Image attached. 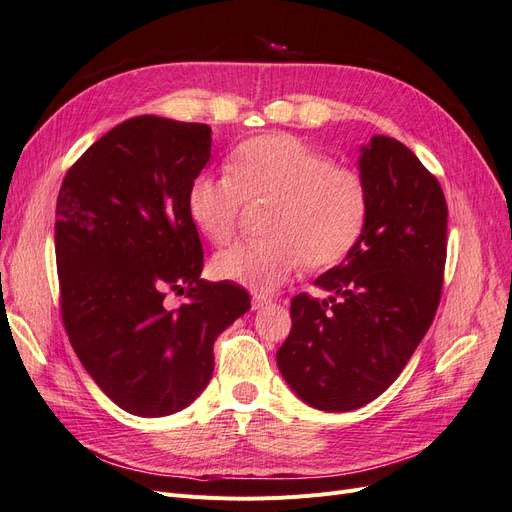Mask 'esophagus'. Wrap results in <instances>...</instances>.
Segmentation results:
<instances>
[{
    "label": "esophagus",
    "mask_w": 512,
    "mask_h": 512,
    "mask_svg": "<svg viewBox=\"0 0 512 512\" xmlns=\"http://www.w3.org/2000/svg\"><path fill=\"white\" fill-rule=\"evenodd\" d=\"M271 301L269 299H265V297H254L252 299V309H262V307H267Z\"/></svg>",
    "instance_id": "esophagus-1"
}]
</instances>
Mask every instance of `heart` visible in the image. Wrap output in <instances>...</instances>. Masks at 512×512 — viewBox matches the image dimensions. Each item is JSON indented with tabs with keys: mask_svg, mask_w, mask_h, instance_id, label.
Here are the masks:
<instances>
[{
	"mask_svg": "<svg viewBox=\"0 0 512 512\" xmlns=\"http://www.w3.org/2000/svg\"><path fill=\"white\" fill-rule=\"evenodd\" d=\"M228 175H200L188 190V213L211 243L235 237L245 205H269L265 239L243 241L213 258L222 280L254 292L284 284L301 262L329 269L359 243L369 190L352 168L288 134H267L241 143L228 158Z\"/></svg>",
	"mask_w": 512,
	"mask_h": 512,
	"instance_id": "b5f03b06",
	"label": "heart"
}]
</instances>
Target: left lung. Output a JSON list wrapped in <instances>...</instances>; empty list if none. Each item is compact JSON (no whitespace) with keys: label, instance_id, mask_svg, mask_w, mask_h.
Returning a JSON list of instances; mask_svg holds the SVG:
<instances>
[{"label":"left lung","instance_id":"obj_1","mask_svg":"<svg viewBox=\"0 0 512 512\" xmlns=\"http://www.w3.org/2000/svg\"><path fill=\"white\" fill-rule=\"evenodd\" d=\"M369 215L359 243L290 303L277 367L305 404L356 410L382 395L421 344L440 305L448 207L438 179L391 136L363 147Z\"/></svg>","mask_w":512,"mask_h":512}]
</instances>
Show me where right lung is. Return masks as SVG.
<instances>
[{"mask_svg": "<svg viewBox=\"0 0 512 512\" xmlns=\"http://www.w3.org/2000/svg\"><path fill=\"white\" fill-rule=\"evenodd\" d=\"M209 156L207 123L132 117L70 166L57 196L61 320L87 374L136 416L190 406L215 339L252 307L239 284L200 280L188 190ZM170 291L181 306L165 303Z\"/></svg>", "mask_w": 512, "mask_h": 512, "instance_id": "obj_1", "label": "right lung"}]
</instances>
